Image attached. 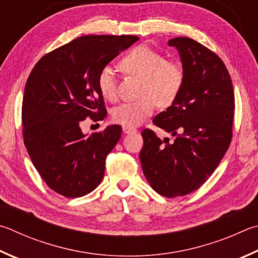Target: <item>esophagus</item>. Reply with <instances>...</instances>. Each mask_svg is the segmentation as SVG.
I'll use <instances>...</instances> for the list:
<instances>
[{"label":"esophagus","mask_w":258,"mask_h":258,"mask_svg":"<svg viewBox=\"0 0 258 258\" xmlns=\"http://www.w3.org/2000/svg\"><path fill=\"white\" fill-rule=\"evenodd\" d=\"M123 132H124L125 134L135 133V132H137V128H134V127H128V126H123Z\"/></svg>","instance_id":"1"}]
</instances>
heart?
Here are the masks:
<instances>
[{"label":"heart","mask_w":258,"mask_h":258,"mask_svg":"<svg viewBox=\"0 0 258 258\" xmlns=\"http://www.w3.org/2000/svg\"><path fill=\"white\" fill-rule=\"evenodd\" d=\"M120 68L125 73L142 78L141 99L120 105L113 113L116 123L128 127L142 124L153 114L158 104L162 107L170 106L184 86L185 73L181 65L176 60L165 59L162 54L148 46L141 45L131 49L121 58ZM97 83L105 99H117V79L113 69H102Z\"/></svg>","instance_id":"1"}]
</instances>
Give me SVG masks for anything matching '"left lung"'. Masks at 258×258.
<instances>
[{
    "instance_id": "obj_1",
    "label": "left lung",
    "mask_w": 258,
    "mask_h": 258,
    "mask_svg": "<svg viewBox=\"0 0 258 258\" xmlns=\"http://www.w3.org/2000/svg\"><path fill=\"white\" fill-rule=\"evenodd\" d=\"M180 56L185 80L177 99L153 118L176 137L162 141L143 130L140 152L143 174L166 198L200 188L217 169L232 138L235 95L226 65L213 51L187 37L168 41Z\"/></svg>"
}]
</instances>
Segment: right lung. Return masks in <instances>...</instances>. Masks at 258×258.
Returning <instances> with one entry per match:
<instances>
[{"label":"right lung","instance_id":"1","mask_svg":"<svg viewBox=\"0 0 258 258\" xmlns=\"http://www.w3.org/2000/svg\"><path fill=\"white\" fill-rule=\"evenodd\" d=\"M138 36L88 35L43 56L28 78L22 101L23 141L50 189L81 198L97 188L106 157L121 135L119 125L82 133L81 121L102 120L106 109L98 76Z\"/></svg>","mask_w":258,"mask_h":258}]
</instances>
